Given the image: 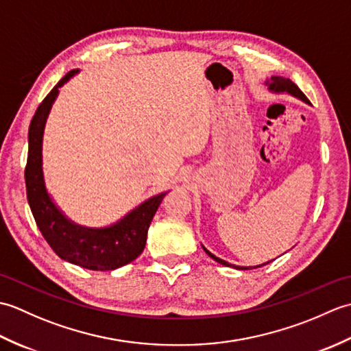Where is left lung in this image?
Returning <instances> with one entry per match:
<instances>
[{"instance_id": "8db88e82", "label": "left lung", "mask_w": 351, "mask_h": 351, "mask_svg": "<svg viewBox=\"0 0 351 351\" xmlns=\"http://www.w3.org/2000/svg\"><path fill=\"white\" fill-rule=\"evenodd\" d=\"M265 86H268V88H270V90L274 92V93H283V92H287V93H289V95L295 96V98H299V99H302V101H304V102H308L306 96L303 95V92L300 90V88L297 87L291 80L282 78V77H271L270 80L265 81ZM204 250L208 253V256H211L214 261H217V263H220V264H223V265L234 267V268H238V270H249V268H252V267H237V265H232V264L226 263V261H223V259L217 258L215 255H213V253L208 252L205 247H204ZM268 263H271V261H268ZM268 263H265V264H268ZM265 264H261V265H256V267H263V265H265ZM256 267H253V268H256Z\"/></svg>"}]
</instances>
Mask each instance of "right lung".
Masks as SVG:
<instances>
[{
  "label": "right lung",
  "mask_w": 351,
  "mask_h": 351,
  "mask_svg": "<svg viewBox=\"0 0 351 351\" xmlns=\"http://www.w3.org/2000/svg\"><path fill=\"white\" fill-rule=\"evenodd\" d=\"M75 73L78 69L68 72L58 81L37 107L29 123L25 166L27 199L37 228L58 256L88 270H116L130 264L143 252L149 225L167 191L145 200L114 225L99 229L84 228L71 221L52 202L45 187L42 169L43 130L58 88Z\"/></svg>",
  "instance_id": "1"
}]
</instances>
